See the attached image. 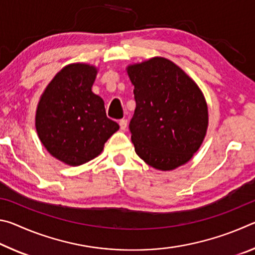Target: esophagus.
Wrapping results in <instances>:
<instances>
[{"label":"esophagus","instance_id":"obj_1","mask_svg":"<svg viewBox=\"0 0 255 255\" xmlns=\"http://www.w3.org/2000/svg\"><path fill=\"white\" fill-rule=\"evenodd\" d=\"M127 124H128V122L126 119H122L119 122V126H120V129H122V130H125V129L127 128Z\"/></svg>","mask_w":255,"mask_h":255}]
</instances>
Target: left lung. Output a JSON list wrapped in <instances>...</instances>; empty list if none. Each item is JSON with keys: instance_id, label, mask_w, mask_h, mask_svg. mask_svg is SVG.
<instances>
[{"instance_id": "left-lung-1", "label": "left lung", "mask_w": 255, "mask_h": 255, "mask_svg": "<svg viewBox=\"0 0 255 255\" xmlns=\"http://www.w3.org/2000/svg\"><path fill=\"white\" fill-rule=\"evenodd\" d=\"M126 70L136 101L129 124L136 154L159 171L188 163L208 128V107L200 88L164 57L130 64Z\"/></svg>"}]
</instances>
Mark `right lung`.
<instances>
[{"mask_svg":"<svg viewBox=\"0 0 255 255\" xmlns=\"http://www.w3.org/2000/svg\"><path fill=\"white\" fill-rule=\"evenodd\" d=\"M98 68L85 63L63 67L46 86L38 102L34 125L50 155L71 166L100 155L119 129L107 117L102 98L92 92Z\"/></svg>","mask_w":255,"mask_h":255,"instance_id":"obj_1","label":"right lung"}]
</instances>
